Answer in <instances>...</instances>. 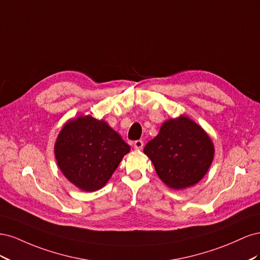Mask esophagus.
Listing matches in <instances>:
<instances>
[{
	"label": "esophagus",
	"instance_id": "obj_1",
	"mask_svg": "<svg viewBox=\"0 0 260 260\" xmlns=\"http://www.w3.org/2000/svg\"><path fill=\"white\" fill-rule=\"evenodd\" d=\"M143 146H144V143H143L142 140H137V141H135V142H133V147L138 149V151H141V149L143 148Z\"/></svg>",
	"mask_w": 260,
	"mask_h": 260
}]
</instances>
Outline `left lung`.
Wrapping results in <instances>:
<instances>
[{"instance_id": "obj_1", "label": "left lung", "mask_w": 260, "mask_h": 260, "mask_svg": "<svg viewBox=\"0 0 260 260\" xmlns=\"http://www.w3.org/2000/svg\"><path fill=\"white\" fill-rule=\"evenodd\" d=\"M144 153L165 184L182 190L206 175L215 148L203 128L182 115L165 121L157 137L145 145Z\"/></svg>"}]
</instances>
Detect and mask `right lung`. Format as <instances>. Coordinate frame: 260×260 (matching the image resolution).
I'll use <instances>...</instances> for the list:
<instances>
[{
  "label": "right lung",
  "mask_w": 260,
  "mask_h": 260,
  "mask_svg": "<svg viewBox=\"0 0 260 260\" xmlns=\"http://www.w3.org/2000/svg\"><path fill=\"white\" fill-rule=\"evenodd\" d=\"M59 169L86 192L103 187L130 146L104 120L80 116L65 123L54 147Z\"/></svg>",
  "instance_id": "1"
}]
</instances>
